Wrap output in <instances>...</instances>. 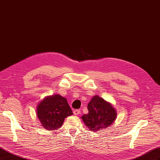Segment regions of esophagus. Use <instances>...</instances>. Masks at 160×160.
Here are the masks:
<instances>
[{
	"instance_id": "obj_1",
	"label": "esophagus",
	"mask_w": 160,
	"mask_h": 160,
	"mask_svg": "<svg viewBox=\"0 0 160 160\" xmlns=\"http://www.w3.org/2000/svg\"><path fill=\"white\" fill-rule=\"evenodd\" d=\"M81 113V111L79 110V109H75L73 111V114L75 115H78Z\"/></svg>"
}]
</instances>
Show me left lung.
Instances as JSON below:
<instances>
[{
    "mask_svg": "<svg viewBox=\"0 0 160 160\" xmlns=\"http://www.w3.org/2000/svg\"><path fill=\"white\" fill-rule=\"evenodd\" d=\"M89 112L81 117L87 128L93 132L104 130L112 125L117 118L113 105L99 95H94L88 105Z\"/></svg>",
    "mask_w": 160,
    "mask_h": 160,
    "instance_id": "obj_1",
    "label": "left lung"
}]
</instances>
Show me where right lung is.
Segmentation results:
<instances>
[{
  "label": "right lung",
  "mask_w": 160,
  "mask_h": 160,
  "mask_svg": "<svg viewBox=\"0 0 160 160\" xmlns=\"http://www.w3.org/2000/svg\"><path fill=\"white\" fill-rule=\"evenodd\" d=\"M36 114L42 126L49 131L61 127L72 111L66 98L59 94L47 96L38 103Z\"/></svg>",
  "instance_id": "1"
}]
</instances>
